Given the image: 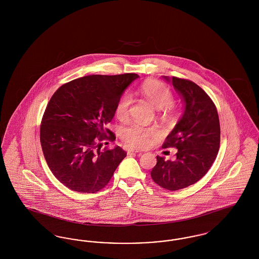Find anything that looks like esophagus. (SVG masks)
Returning a JSON list of instances; mask_svg holds the SVG:
<instances>
[{"instance_id":"1","label":"esophagus","mask_w":259,"mask_h":259,"mask_svg":"<svg viewBox=\"0 0 259 259\" xmlns=\"http://www.w3.org/2000/svg\"><path fill=\"white\" fill-rule=\"evenodd\" d=\"M140 152H142L141 150H138V149H134V148H129L128 149V153L130 154V153H140Z\"/></svg>"}]
</instances>
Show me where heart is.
Instances as JSON below:
<instances>
[{
    "instance_id": "b5f03b06",
    "label": "heart",
    "mask_w": 259,
    "mask_h": 259,
    "mask_svg": "<svg viewBox=\"0 0 259 259\" xmlns=\"http://www.w3.org/2000/svg\"><path fill=\"white\" fill-rule=\"evenodd\" d=\"M142 93L157 110L170 107L172 104V92L160 81L150 80L142 87ZM132 98L129 93H125L118 100L115 106V114L119 118L127 116ZM157 135L155 127H147L142 124H130L124 127L120 137L125 143L134 148H146L150 144L152 138Z\"/></svg>"
}]
</instances>
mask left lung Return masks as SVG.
I'll return each instance as SVG.
<instances>
[{"label":"left lung","instance_id":"8db88e82","mask_svg":"<svg viewBox=\"0 0 259 259\" xmlns=\"http://www.w3.org/2000/svg\"><path fill=\"white\" fill-rule=\"evenodd\" d=\"M171 82L184 102V113L163 148H177V158L157 163L150 172L155 184L168 190H179L202 179L215 160L221 144V126L217 108L208 94L196 83L172 76Z\"/></svg>","mask_w":259,"mask_h":259}]
</instances>
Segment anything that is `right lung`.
<instances>
[{
	"mask_svg": "<svg viewBox=\"0 0 259 259\" xmlns=\"http://www.w3.org/2000/svg\"><path fill=\"white\" fill-rule=\"evenodd\" d=\"M137 74H92L63 84L52 95L40 125V145L50 171L68 188L95 193L109 184L126 152L118 146L100 151L99 142L114 141L105 125Z\"/></svg>",
	"mask_w": 259,
	"mask_h": 259,
	"instance_id": "obj_1",
	"label": "right lung"
}]
</instances>
